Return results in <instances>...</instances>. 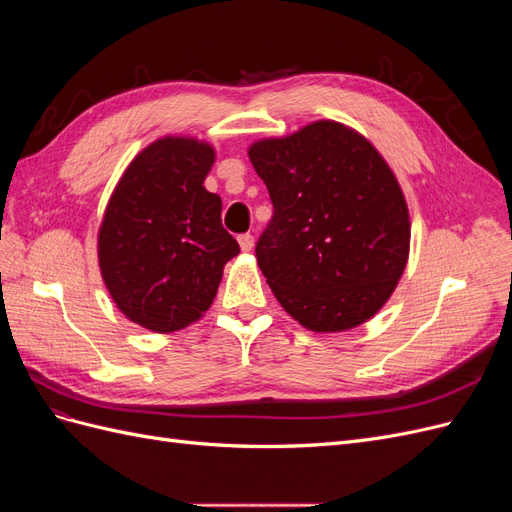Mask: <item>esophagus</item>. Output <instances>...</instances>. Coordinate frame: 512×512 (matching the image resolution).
<instances>
[{"instance_id": "1", "label": "esophagus", "mask_w": 512, "mask_h": 512, "mask_svg": "<svg viewBox=\"0 0 512 512\" xmlns=\"http://www.w3.org/2000/svg\"><path fill=\"white\" fill-rule=\"evenodd\" d=\"M239 245H241L243 252H252L254 237H252V235H241V237H239Z\"/></svg>"}]
</instances>
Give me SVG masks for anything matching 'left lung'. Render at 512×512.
I'll list each match as a JSON object with an SVG mask.
<instances>
[{
	"mask_svg": "<svg viewBox=\"0 0 512 512\" xmlns=\"http://www.w3.org/2000/svg\"><path fill=\"white\" fill-rule=\"evenodd\" d=\"M273 218L256 260L301 327L342 333L391 299L410 254V213L391 166L363 134L320 119L247 149Z\"/></svg>",
	"mask_w": 512,
	"mask_h": 512,
	"instance_id": "obj_1",
	"label": "left lung"
}]
</instances>
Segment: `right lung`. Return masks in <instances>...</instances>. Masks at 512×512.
I'll return each mask as SVG.
<instances>
[{"mask_svg":"<svg viewBox=\"0 0 512 512\" xmlns=\"http://www.w3.org/2000/svg\"><path fill=\"white\" fill-rule=\"evenodd\" d=\"M215 149L162 136L123 170L98 230V265L119 312L173 333L211 307L239 243L222 226V198L205 188Z\"/></svg>","mask_w":512,"mask_h":512,"instance_id":"add662e5","label":"right lung"}]
</instances>
